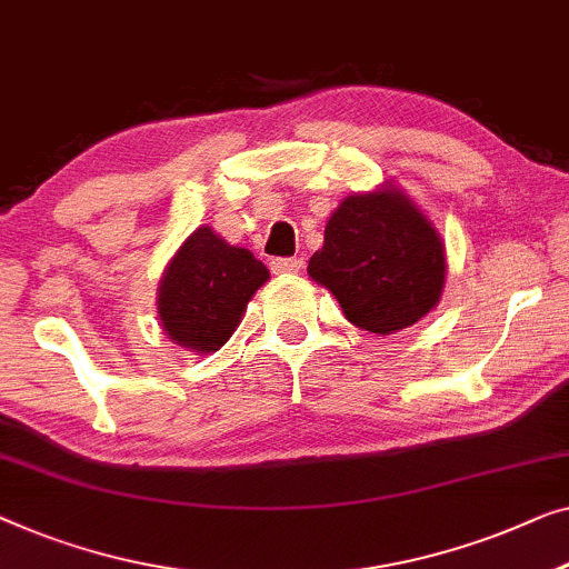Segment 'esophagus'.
<instances>
[{"label": "esophagus", "instance_id": "1", "mask_svg": "<svg viewBox=\"0 0 569 569\" xmlns=\"http://www.w3.org/2000/svg\"><path fill=\"white\" fill-rule=\"evenodd\" d=\"M269 267L274 274H295V271L302 269V259L292 257V259H271Z\"/></svg>", "mask_w": 569, "mask_h": 569}]
</instances>
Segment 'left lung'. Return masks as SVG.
<instances>
[{
  "label": "left lung",
  "instance_id": "left-lung-1",
  "mask_svg": "<svg viewBox=\"0 0 569 569\" xmlns=\"http://www.w3.org/2000/svg\"><path fill=\"white\" fill-rule=\"evenodd\" d=\"M308 274L331 290L349 323L387 336L439 305L447 253L423 210L387 184L336 208Z\"/></svg>",
  "mask_w": 569,
  "mask_h": 569
}]
</instances>
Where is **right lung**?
<instances>
[{"label": "right lung", "mask_w": 569, "mask_h": 569, "mask_svg": "<svg viewBox=\"0 0 569 569\" xmlns=\"http://www.w3.org/2000/svg\"><path fill=\"white\" fill-rule=\"evenodd\" d=\"M267 279L269 269L249 249L226 243L210 226L197 228L161 277L156 305L163 331L184 349L218 351Z\"/></svg>", "instance_id": "right-lung-1"}]
</instances>
